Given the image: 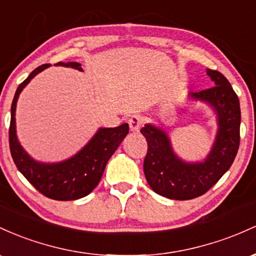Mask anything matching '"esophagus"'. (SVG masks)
<instances>
[{"mask_svg":"<svg viewBox=\"0 0 256 256\" xmlns=\"http://www.w3.org/2000/svg\"><path fill=\"white\" fill-rule=\"evenodd\" d=\"M128 123L132 132H139L140 128L142 127V117L139 116V114H134L129 118Z\"/></svg>","mask_w":256,"mask_h":256,"instance_id":"34e87169","label":"esophagus"}]
</instances>
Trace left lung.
<instances>
[{
  "instance_id": "8db88e82",
  "label": "left lung",
  "mask_w": 256,
  "mask_h": 256,
  "mask_svg": "<svg viewBox=\"0 0 256 256\" xmlns=\"http://www.w3.org/2000/svg\"><path fill=\"white\" fill-rule=\"evenodd\" d=\"M214 87L188 93L213 108L218 118V133L212 150L202 162H185L175 154L163 129L145 124L142 134L148 142L144 173L150 188L160 196L186 200L204 194L220 180L234 163L240 148V100L222 74L206 68Z\"/></svg>"
}]
</instances>
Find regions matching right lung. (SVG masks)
Returning a JSON list of instances; mask_svg holds the SVG:
<instances>
[{
    "mask_svg": "<svg viewBox=\"0 0 256 256\" xmlns=\"http://www.w3.org/2000/svg\"><path fill=\"white\" fill-rule=\"evenodd\" d=\"M56 65L83 71L80 62H58ZM43 64L35 68L19 84L10 108V148L14 163L28 182L46 197L56 200H74L90 194L102 179L106 163L129 132L128 123L116 128H99L90 142L71 158L58 163L37 162L22 148L16 138V108L19 94L37 74L50 68Z\"/></svg>",
    "mask_w": 256,
    "mask_h": 256,
    "instance_id": "add662e5",
    "label": "right lung"
}]
</instances>
